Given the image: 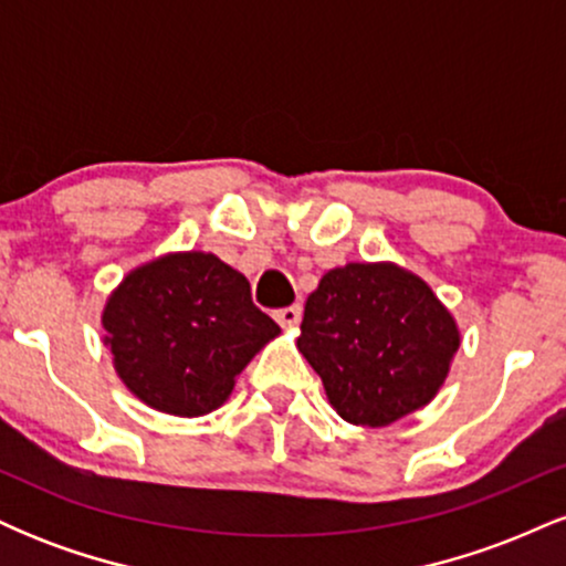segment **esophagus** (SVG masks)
Masks as SVG:
<instances>
[{"instance_id": "1", "label": "esophagus", "mask_w": 566, "mask_h": 566, "mask_svg": "<svg viewBox=\"0 0 566 566\" xmlns=\"http://www.w3.org/2000/svg\"><path fill=\"white\" fill-rule=\"evenodd\" d=\"M301 314H303L301 305H287V308H279L276 311L274 319L282 324L284 329H295L297 324H301Z\"/></svg>"}]
</instances>
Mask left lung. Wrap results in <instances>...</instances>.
Segmentation results:
<instances>
[{"label":"left lung","mask_w":566,"mask_h":566,"mask_svg":"<svg viewBox=\"0 0 566 566\" xmlns=\"http://www.w3.org/2000/svg\"><path fill=\"white\" fill-rule=\"evenodd\" d=\"M297 348L343 420L382 428L439 394L460 329L412 271L346 263L327 271L305 301Z\"/></svg>","instance_id":"left-lung-1"}]
</instances>
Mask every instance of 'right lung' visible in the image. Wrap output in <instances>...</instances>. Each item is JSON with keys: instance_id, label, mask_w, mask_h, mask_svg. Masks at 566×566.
I'll return each instance as SVG.
<instances>
[{"instance_id": "obj_1", "label": "right lung", "mask_w": 566, "mask_h": 566, "mask_svg": "<svg viewBox=\"0 0 566 566\" xmlns=\"http://www.w3.org/2000/svg\"><path fill=\"white\" fill-rule=\"evenodd\" d=\"M103 343L143 405L199 418L229 399L237 375L279 335L250 282L212 252H167L122 279L103 308Z\"/></svg>"}]
</instances>
